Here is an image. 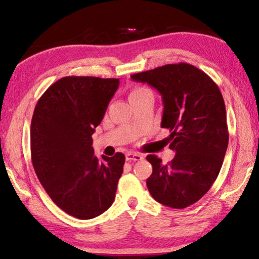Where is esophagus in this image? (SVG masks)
Returning a JSON list of instances; mask_svg holds the SVG:
<instances>
[{
  "label": "esophagus",
  "instance_id": "34e87169",
  "mask_svg": "<svg viewBox=\"0 0 259 259\" xmlns=\"http://www.w3.org/2000/svg\"><path fill=\"white\" fill-rule=\"evenodd\" d=\"M144 157L141 154H138V153H127L126 154V160L127 161H139V160H143Z\"/></svg>",
  "mask_w": 259,
  "mask_h": 259
}]
</instances>
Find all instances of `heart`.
I'll list each match as a JSON object with an SVG mask.
<instances>
[{"label":"heart","instance_id":"obj_1","mask_svg":"<svg viewBox=\"0 0 259 259\" xmlns=\"http://www.w3.org/2000/svg\"><path fill=\"white\" fill-rule=\"evenodd\" d=\"M146 91H148L147 88H144V87H136V88H133L132 91H131L130 97H132V95H136V94H140V93H143V92H146Z\"/></svg>","mask_w":259,"mask_h":259}]
</instances>
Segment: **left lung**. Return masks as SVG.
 <instances>
[{
  "instance_id": "8db88e82",
  "label": "left lung",
  "mask_w": 259,
  "mask_h": 259,
  "mask_svg": "<svg viewBox=\"0 0 259 259\" xmlns=\"http://www.w3.org/2000/svg\"><path fill=\"white\" fill-rule=\"evenodd\" d=\"M131 77L160 93L161 127L171 132L169 148L176 152L166 165L157 155H147L153 167L148 191L158 203L185 208L210 190L222 168L229 144L224 99L214 81L189 63L165 65Z\"/></svg>"
}]
</instances>
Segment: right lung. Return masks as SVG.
I'll return each mask as SVG.
<instances>
[{"label": "right lung", "instance_id": "right-lung-1", "mask_svg": "<svg viewBox=\"0 0 259 259\" xmlns=\"http://www.w3.org/2000/svg\"><path fill=\"white\" fill-rule=\"evenodd\" d=\"M119 79L66 76L35 106L30 126L31 161L41 185L73 217L92 219L111 206L125 155H94L92 136L100 125Z\"/></svg>", "mask_w": 259, "mask_h": 259}]
</instances>
